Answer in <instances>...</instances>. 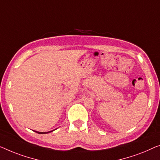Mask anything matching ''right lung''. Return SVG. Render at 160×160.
Here are the masks:
<instances>
[{
  "label": "right lung",
  "mask_w": 160,
  "mask_h": 160,
  "mask_svg": "<svg viewBox=\"0 0 160 160\" xmlns=\"http://www.w3.org/2000/svg\"><path fill=\"white\" fill-rule=\"evenodd\" d=\"M55 130H56V129H55ZM53 130H51V131H48V132H39V131H36V130H34V131H35V132H38V133H39V134H46V133H48V132H52V131H53Z\"/></svg>",
  "instance_id": "1"
}]
</instances>
